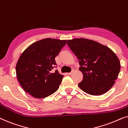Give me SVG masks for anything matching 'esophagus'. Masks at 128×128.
I'll use <instances>...</instances> for the list:
<instances>
[{"mask_svg": "<svg viewBox=\"0 0 128 128\" xmlns=\"http://www.w3.org/2000/svg\"><path fill=\"white\" fill-rule=\"evenodd\" d=\"M73 72H74V70H72V72H70V73H68V75H70V74H72V73Z\"/></svg>", "mask_w": 128, "mask_h": 128, "instance_id": "34e87169", "label": "esophagus"}]
</instances>
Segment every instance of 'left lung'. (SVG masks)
<instances>
[{
	"mask_svg": "<svg viewBox=\"0 0 128 128\" xmlns=\"http://www.w3.org/2000/svg\"><path fill=\"white\" fill-rule=\"evenodd\" d=\"M67 44L79 60V70L83 73L78 84L83 92L92 96L107 92L118 78L120 62L108 47L85 38L68 40Z\"/></svg>",
	"mask_w": 128,
	"mask_h": 128,
	"instance_id": "obj_1",
	"label": "left lung"
}]
</instances>
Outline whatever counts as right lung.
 Instances as JSON below:
<instances>
[{
	"label": "right lung",
	"instance_id": "add662e5",
	"mask_svg": "<svg viewBox=\"0 0 128 128\" xmlns=\"http://www.w3.org/2000/svg\"><path fill=\"white\" fill-rule=\"evenodd\" d=\"M67 40L45 38L29 46L19 58L16 64L18 81L27 93L42 98L59 88L64 76L56 70L55 58Z\"/></svg>",
	"mask_w": 128,
	"mask_h": 128
}]
</instances>
